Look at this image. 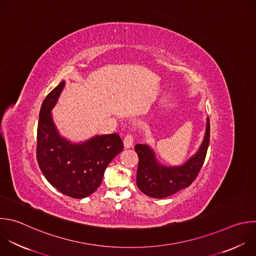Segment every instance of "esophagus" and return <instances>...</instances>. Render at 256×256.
I'll return each instance as SVG.
<instances>
[{"instance_id":"1","label":"esophagus","mask_w":256,"mask_h":256,"mask_svg":"<svg viewBox=\"0 0 256 256\" xmlns=\"http://www.w3.org/2000/svg\"><path fill=\"white\" fill-rule=\"evenodd\" d=\"M134 144V138L132 134H128L124 140V148H130Z\"/></svg>"}]
</instances>
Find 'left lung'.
I'll list each match as a JSON object with an SVG mask.
<instances>
[{"mask_svg":"<svg viewBox=\"0 0 256 256\" xmlns=\"http://www.w3.org/2000/svg\"><path fill=\"white\" fill-rule=\"evenodd\" d=\"M210 140L209 118L202 144L198 150L181 166L160 164L154 150L146 144H136L134 150L138 156L136 173L138 188L152 198H164L189 187L198 176L205 160Z\"/></svg>","mask_w":256,"mask_h":256,"instance_id":"1","label":"left lung"}]
</instances>
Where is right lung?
Returning <instances> with one entry per match:
<instances>
[{
	"label": "right lung",
	"mask_w": 256,
	"mask_h": 256,
	"mask_svg": "<svg viewBox=\"0 0 256 256\" xmlns=\"http://www.w3.org/2000/svg\"><path fill=\"white\" fill-rule=\"evenodd\" d=\"M62 80L44 100L37 130V160L46 180L62 194L82 199L100 186L108 164L122 150L118 134H96L73 142L62 136L52 110L65 86Z\"/></svg>",
	"instance_id": "add662e5"
}]
</instances>
